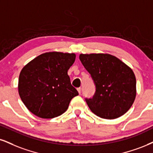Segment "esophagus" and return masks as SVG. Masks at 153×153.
Wrapping results in <instances>:
<instances>
[{"label": "esophagus", "mask_w": 153, "mask_h": 153, "mask_svg": "<svg viewBox=\"0 0 153 153\" xmlns=\"http://www.w3.org/2000/svg\"><path fill=\"white\" fill-rule=\"evenodd\" d=\"M77 91H78V92H79V94H81V91H82V88H77Z\"/></svg>", "instance_id": "obj_1"}]
</instances>
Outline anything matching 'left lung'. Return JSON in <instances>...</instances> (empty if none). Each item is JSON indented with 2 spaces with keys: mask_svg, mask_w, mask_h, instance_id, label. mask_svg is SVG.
Masks as SVG:
<instances>
[{
  "mask_svg": "<svg viewBox=\"0 0 153 153\" xmlns=\"http://www.w3.org/2000/svg\"><path fill=\"white\" fill-rule=\"evenodd\" d=\"M79 59L96 85L93 98L86 99L90 110L105 119L125 114L136 96V79L131 68L109 54H81Z\"/></svg>",
  "mask_w": 153,
  "mask_h": 153,
  "instance_id": "obj_1",
  "label": "left lung"
}]
</instances>
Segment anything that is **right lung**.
Returning <instances> with one entry per match:
<instances>
[{
    "label": "right lung",
    "mask_w": 153,
    "mask_h": 153,
    "mask_svg": "<svg viewBox=\"0 0 153 153\" xmlns=\"http://www.w3.org/2000/svg\"><path fill=\"white\" fill-rule=\"evenodd\" d=\"M75 58L74 53L46 52L22 68L18 93L31 113L39 118H53L67 110L71 100L79 95L67 74Z\"/></svg>",
    "instance_id": "right-lung-1"
}]
</instances>
